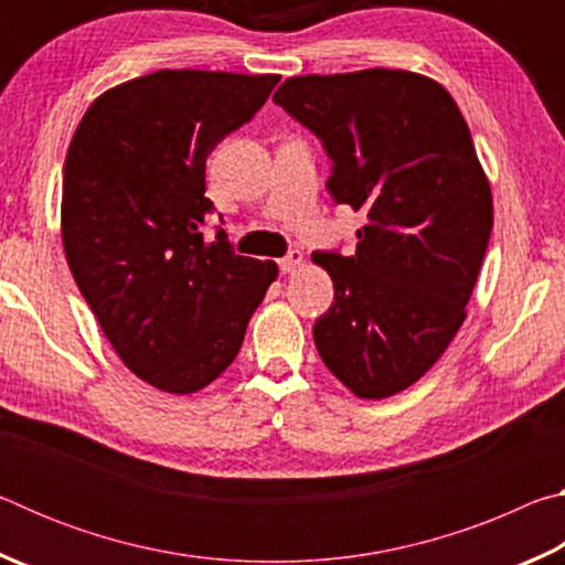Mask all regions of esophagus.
<instances>
[{"mask_svg": "<svg viewBox=\"0 0 565 565\" xmlns=\"http://www.w3.org/2000/svg\"><path fill=\"white\" fill-rule=\"evenodd\" d=\"M301 264H303V256H301V252H289L284 256V259H279V269H281V274H296L301 269Z\"/></svg>", "mask_w": 565, "mask_h": 565, "instance_id": "34e87169", "label": "esophagus"}]
</instances>
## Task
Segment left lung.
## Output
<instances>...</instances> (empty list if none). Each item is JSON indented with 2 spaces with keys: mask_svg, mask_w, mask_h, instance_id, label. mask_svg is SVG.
Instances as JSON below:
<instances>
[{
  "mask_svg": "<svg viewBox=\"0 0 565 565\" xmlns=\"http://www.w3.org/2000/svg\"><path fill=\"white\" fill-rule=\"evenodd\" d=\"M331 159L329 194L369 216L356 252H317L333 303L319 356L361 398H386L441 359L466 319L493 226L491 186L441 84L404 70L306 74L274 94Z\"/></svg>",
  "mask_w": 565,
  "mask_h": 565,
  "instance_id": "8db88e82",
  "label": "left lung"
}]
</instances>
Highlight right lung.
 Instances as JSON below:
<instances>
[{"instance_id":"right-lung-1","label":"right lung","mask_w":565,"mask_h":565,"mask_svg":"<svg viewBox=\"0 0 565 565\" xmlns=\"http://www.w3.org/2000/svg\"><path fill=\"white\" fill-rule=\"evenodd\" d=\"M279 74L161 70L94 99L64 161L62 242L104 337L139 379L194 394L242 349L276 264L234 254L206 157L254 117Z\"/></svg>"}]
</instances>
